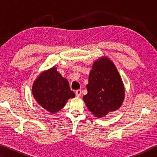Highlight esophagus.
Listing matches in <instances>:
<instances>
[{
  "label": "esophagus",
  "mask_w": 157,
  "mask_h": 157,
  "mask_svg": "<svg viewBox=\"0 0 157 157\" xmlns=\"http://www.w3.org/2000/svg\"><path fill=\"white\" fill-rule=\"evenodd\" d=\"M75 94H76V96L78 97H80L81 95H82V91L80 89L79 90H77V91H75Z\"/></svg>",
  "instance_id": "34e87169"
}]
</instances>
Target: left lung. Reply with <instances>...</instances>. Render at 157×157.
Instances as JSON below:
<instances>
[{
	"label": "left lung",
	"instance_id": "1",
	"mask_svg": "<svg viewBox=\"0 0 157 157\" xmlns=\"http://www.w3.org/2000/svg\"><path fill=\"white\" fill-rule=\"evenodd\" d=\"M83 96L87 108L97 118L119 109L124 98V86L116 66L109 58L102 56L93 63Z\"/></svg>",
	"mask_w": 157,
	"mask_h": 157
}]
</instances>
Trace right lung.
<instances>
[{"mask_svg": "<svg viewBox=\"0 0 157 157\" xmlns=\"http://www.w3.org/2000/svg\"><path fill=\"white\" fill-rule=\"evenodd\" d=\"M32 94L38 105L53 114L62 109L68 99L75 96L67 79L63 78L55 66L39 73L33 82Z\"/></svg>", "mask_w": 157, "mask_h": 157, "instance_id": "1", "label": "right lung"}]
</instances>
